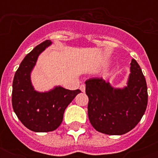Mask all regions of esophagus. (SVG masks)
I'll list each match as a JSON object with an SVG mask.
<instances>
[{
  "instance_id": "1",
  "label": "esophagus",
  "mask_w": 158,
  "mask_h": 158,
  "mask_svg": "<svg viewBox=\"0 0 158 158\" xmlns=\"http://www.w3.org/2000/svg\"><path fill=\"white\" fill-rule=\"evenodd\" d=\"M79 89L81 90V92L84 93V92H85V85H84V84H81L80 87H79Z\"/></svg>"
}]
</instances>
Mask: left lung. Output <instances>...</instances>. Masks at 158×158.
<instances>
[{
	"label": "left lung",
	"mask_w": 158,
	"mask_h": 158,
	"mask_svg": "<svg viewBox=\"0 0 158 158\" xmlns=\"http://www.w3.org/2000/svg\"><path fill=\"white\" fill-rule=\"evenodd\" d=\"M89 121L98 132L121 135L138 125L148 105V89L142 69L135 59L130 63L127 86L113 88L102 78L87 79Z\"/></svg>",
	"instance_id": "1"
}]
</instances>
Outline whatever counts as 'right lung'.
Masks as SVG:
<instances>
[{
  "mask_svg": "<svg viewBox=\"0 0 158 158\" xmlns=\"http://www.w3.org/2000/svg\"><path fill=\"white\" fill-rule=\"evenodd\" d=\"M52 45L47 40L28 53L19 64L13 80L12 106L15 113L25 127L34 132H49L61 124L65 108L79 89L69 90L61 86L48 92H38L31 82V72L39 55Z\"/></svg>",
  "mask_w": 158,
  "mask_h": 158,
  "instance_id": "right-lung-1",
  "label": "right lung"
}]
</instances>
